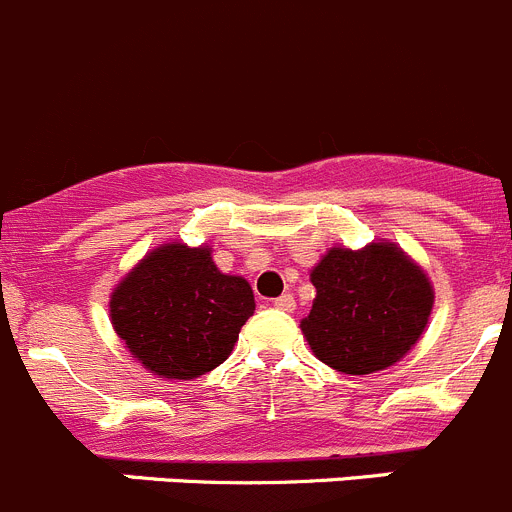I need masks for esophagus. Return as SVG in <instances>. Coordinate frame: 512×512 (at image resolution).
<instances>
[{
    "label": "esophagus",
    "mask_w": 512,
    "mask_h": 512,
    "mask_svg": "<svg viewBox=\"0 0 512 512\" xmlns=\"http://www.w3.org/2000/svg\"><path fill=\"white\" fill-rule=\"evenodd\" d=\"M274 307L281 309V312H292L297 307V302H294L292 294H281V297L274 299Z\"/></svg>",
    "instance_id": "1"
}]
</instances>
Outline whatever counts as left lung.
I'll return each instance as SVG.
<instances>
[{"instance_id": "left-lung-1", "label": "left lung", "mask_w": 512, "mask_h": 512, "mask_svg": "<svg viewBox=\"0 0 512 512\" xmlns=\"http://www.w3.org/2000/svg\"><path fill=\"white\" fill-rule=\"evenodd\" d=\"M309 279L317 297L302 332L312 353L340 373L368 375L398 363L434 307L429 276L396 243L330 248Z\"/></svg>"}]
</instances>
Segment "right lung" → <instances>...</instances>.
<instances>
[{
	"instance_id": "1",
	"label": "right lung",
	"mask_w": 512,
	"mask_h": 512,
	"mask_svg": "<svg viewBox=\"0 0 512 512\" xmlns=\"http://www.w3.org/2000/svg\"><path fill=\"white\" fill-rule=\"evenodd\" d=\"M256 309L251 284L223 274L208 246L162 243L111 292L109 312L129 353L159 378L190 381L218 368Z\"/></svg>"
}]
</instances>
